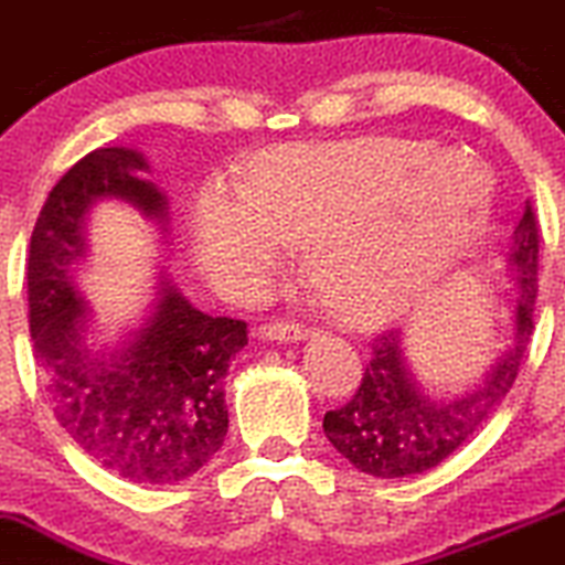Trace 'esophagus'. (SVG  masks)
Returning a JSON list of instances; mask_svg holds the SVG:
<instances>
[{"mask_svg":"<svg viewBox=\"0 0 565 565\" xmlns=\"http://www.w3.org/2000/svg\"><path fill=\"white\" fill-rule=\"evenodd\" d=\"M309 328L295 326V322H265L259 328V337L270 342H300V339H309Z\"/></svg>","mask_w":565,"mask_h":565,"instance_id":"obj_1","label":"esophagus"}]
</instances>
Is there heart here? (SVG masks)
Returning a JSON list of instances; mask_svg holds the SVG:
<instances>
[{
	"mask_svg": "<svg viewBox=\"0 0 565 565\" xmlns=\"http://www.w3.org/2000/svg\"><path fill=\"white\" fill-rule=\"evenodd\" d=\"M489 201L486 171L461 151L355 137L267 151L248 184L210 179L193 223L206 270L234 298L259 295L309 239L326 303L350 322H383L463 254Z\"/></svg>",
	"mask_w": 565,
	"mask_h": 565,
	"instance_id": "heart-1",
	"label": "heart"
}]
</instances>
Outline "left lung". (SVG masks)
I'll use <instances>...</instances> for the list:
<instances>
[{
  "mask_svg": "<svg viewBox=\"0 0 565 565\" xmlns=\"http://www.w3.org/2000/svg\"><path fill=\"white\" fill-rule=\"evenodd\" d=\"M539 248V217L527 201L508 254L519 287L513 344L469 392L452 397L428 394L405 366L397 331L377 333L372 339V355L355 394L350 403L328 411L322 419L328 441L355 469L372 478H408L428 472L489 422L497 405L511 392L533 339Z\"/></svg>",
  "mask_w": 565,
  "mask_h": 565,
  "instance_id": "1",
  "label": "left lung"
}]
</instances>
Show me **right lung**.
<instances>
[{"instance_id": "obj_1", "label": "right lung", "mask_w": 565, "mask_h": 565, "mask_svg": "<svg viewBox=\"0 0 565 565\" xmlns=\"http://www.w3.org/2000/svg\"><path fill=\"white\" fill-rule=\"evenodd\" d=\"M131 149H96L52 188L30 237L26 300L35 364L65 434L129 483L171 486L223 447V377L248 344V326L212 317L162 278L154 315L118 348L85 342L87 309L71 267L85 256V217L115 199L168 232V199Z\"/></svg>"}]
</instances>
